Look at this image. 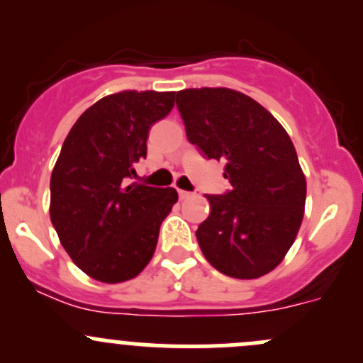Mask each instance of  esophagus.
I'll use <instances>...</instances> for the list:
<instances>
[{
    "label": "esophagus",
    "mask_w": 363,
    "mask_h": 363,
    "mask_svg": "<svg viewBox=\"0 0 363 363\" xmlns=\"http://www.w3.org/2000/svg\"><path fill=\"white\" fill-rule=\"evenodd\" d=\"M189 196H191V193L184 191V189H179V199L186 200V199H189Z\"/></svg>",
    "instance_id": "1"
}]
</instances>
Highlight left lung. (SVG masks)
Wrapping results in <instances>:
<instances>
[{
  "label": "left lung",
  "instance_id": "obj_1",
  "mask_svg": "<svg viewBox=\"0 0 363 363\" xmlns=\"http://www.w3.org/2000/svg\"><path fill=\"white\" fill-rule=\"evenodd\" d=\"M186 135L208 160L225 163L232 189L205 195L211 214L196 230L205 259L235 279L276 269L295 242L306 207V175L279 121L230 87L175 94Z\"/></svg>",
  "mask_w": 363,
  "mask_h": 363
}]
</instances>
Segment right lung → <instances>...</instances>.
I'll return each mask as SVG.
<instances>
[{
  "mask_svg": "<svg viewBox=\"0 0 363 363\" xmlns=\"http://www.w3.org/2000/svg\"><path fill=\"white\" fill-rule=\"evenodd\" d=\"M175 93L121 91L77 119L50 175V221L61 246L93 279L117 284L151 262L174 188L130 182L147 156L149 130L174 108Z\"/></svg>",
  "mask_w": 363,
  "mask_h": 363,
  "instance_id": "add662e5",
  "label": "right lung"
}]
</instances>
